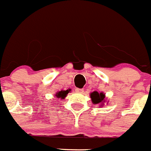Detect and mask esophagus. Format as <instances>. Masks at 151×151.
<instances>
[{
    "mask_svg": "<svg viewBox=\"0 0 151 151\" xmlns=\"http://www.w3.org/2000/svg\"><path fill=\"white\" fill-rule=\"evenodd\" d=\"M76 92H78V93H82L83 92V89H79V88H77L76 89Z\"/></svg>",
    "mask_w": 151,
    "mask_h": 151,
    "instance_id": "esophagus-1",
    "label": "esophagus"
}]
</instances>
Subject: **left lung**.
Masks as SVG:
<instances>
[{
    "label": "left lung",
    "instance_id": "8db88e82",
    "mask_svg": "<svg viewBox=\"0 0 151 151\" xmlns=\"http://www.w3.org/2000/svg\"><path fill=\"white\" fill-rule=\"evenodd\" d=\"M90 98L92 99V102L94 104H101V103H104L105 101V94L104 92L99 93V92L95 91L90 94Z\"/></svg>",
    "mask_w": 151,
    "mask_h": 151
}]
</instances>
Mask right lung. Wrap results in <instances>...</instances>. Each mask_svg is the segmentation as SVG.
Returning a JSON list of instances; mask_svg holds the SVG:
<instances>
[{"label": "right lung", "instance_id": "obj_1", "mask_svg": "<svg viewBox=\"0 0 151 151\" xmlns=\"http://www.w3.org/2000/svg\"><path fill=\"white\" fill-rule=\"evenodd\" d=\"M70 91V89H69V90H68H68H61L59 91V92H56V98H61V99H65V97H66L67 95L69 93Z\"/></svg>", "mask_w": 151, "mask_h": 151}]
</instances>
